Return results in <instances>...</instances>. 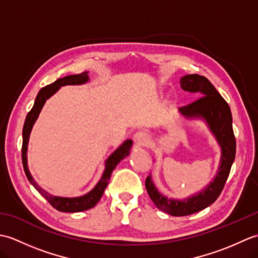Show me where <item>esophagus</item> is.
I'll list each match as a JSON object with an SVG mask.
<instances>
[{
  "label": "esophagus",
  "mask_w": 258,
  "mask_h": 258,
  "mask_svg": "<svg viewBox=\"0 0 258 258\" xmlns=\"http://www.w3.org/2000/svg\"><path fill=\"white\" fill-rule=\"evenodd\" d=\"M134 141L135 143L139 146H146L150 143L151 141V136L147 134L146 132H143V131H140V132L136 133L134 135Z\"/></svg>",
  "instance_id": "esophagus-1"
}]
</instances>
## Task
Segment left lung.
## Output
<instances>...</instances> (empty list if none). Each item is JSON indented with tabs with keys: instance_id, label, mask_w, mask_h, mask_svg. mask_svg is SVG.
I'll list each match as a JSON object with an SVG mask.
<instances>
[{
	"instance_id": "1",
	"label": "left lung",
	"mask_w": 258,
	"mask_h": 258,
	"mask_svg": "<svg viewBox=\"0 0 258 258\" xmlns=\"http://www.w3.org/2000/svg\"><path fill=\"white\" fill-rule=\"evenodd\" d=\"M180 87L184 91L202 95L188 105L180 107L179 112L187 117L200 116L205 118L222 147V160L214 182L201 193L184 201L169 200L163 196L157 191L150 175L146 177L145 187L154 205L158 210L173 216L190 215L213 204L225 186L236 153L231 108L211 82L205 76L189 74L180 80Z\"/></svg>"
}]
</instances>
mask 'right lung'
Segmentation results:
<instances>
[{
  "instance_id": "1",
  "label": "right lung",
  "mask_w": 258,
  "mask_h": 258,
  "mask_svg": "<svg viewBox=\"0 0 258 258\" xmlns=\"http://www.w3.org/2000/svg\"><path fill=\"white\" fill-rule=\"evenodd\" d=\"M89 80V76H87V73H81V74H76V75H69L65 76L63 79H58L56 80L54 83L46 85L44 87H42L38 92V94L35 98V103L33 105L31 111L27 113L24 126H23V143H22V163H23V168L27 179L30 180V183L34 186V187L37 189L38 193H40L44 199L50 203V204L55 208V210L59 212H68V213H76V212H83L86 210H90V208L94 207L97 202L101 200V197L105 190L106 186L109 182V178H111V174L113 172V169L116 167L117 164L120 162V160H123L124 157L127 156L130 154V149L132 146V141L127 140L124 142V144L118 147V149L115 151L113 154L108 157V160L106 161V168L104 171L103 176L101 178L100 182L97 183V185L93 188L90 193H87L84 196L81 197H74V199H65V197H58V196H53L51 194L46 193L44 189H42L40 186H38L34 179L32 178L31 174L29 172V168H27V162H26V151H27V143H29V136L31 133L32 126L34 124L36 120L38 114H40L41 109L44 105L45 101L51 95H53L59 87L63 85H75V84H83L85 82Z\"/></svg>"
}]
</instances>
